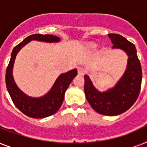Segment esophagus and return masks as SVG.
Instances as JSON below:
<instances>
[{"instance_id":"obj_1","label":"esophagus","mask_w":147,"mask_h":147,"mask_svg":"<svg viewBox=\"0 0 147 147\" xmlns=\"http://www.w3.org/2000/svg\"><path fill=\"white\" fill-rule=\"evenodd\" d=\"M77 69H78V73L79 74V75H81V76H83V75L85 73V69H84L82 66H78Z\"/></svg>"}]
</instances>
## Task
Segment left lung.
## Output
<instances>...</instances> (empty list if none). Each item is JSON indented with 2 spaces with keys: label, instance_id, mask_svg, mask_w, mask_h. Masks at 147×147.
<instances>
[{
  "label": "left lung",
  "instance_id": "8db88e82",
  "mask_svg": "<svg viewBox=\"0 0 147 147\" xmlns=\"http://www.w3.org/2000/svg\"><path fill=\"white\" fill-rule=\"evenodd\" d=\"M113 49H121L128 55L125 72L115 86L100 92L94 88L89 76H85V94L88 101L96 112L115 116L127 111L137 100L140 92L142 69L134 44L116 33H110Z\"/></svg>",
  "mask_w": 147,
  "mask_h": 147
}]
</instances>
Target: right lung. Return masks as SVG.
<instances>
[{
	"mask_svg": "<svg viewBox=\"0 0 147 147\" xmlns=\"http://www.w3.org/2000/svg\"><path fill=\"white\" fill-rule=\"evenodd\" d=\"M31 40H38L47 42H59L60 39L53 35L33 34L16 46L11 53V57L6 71V86L15 106L25 115L33 118H43L53 115L62 105L65 91L77 76V69H72L61 74L49 92L40 98H32L26 95L19 89L13 78V67L15 59L22 47Z\"/></svg>",
	"mask_w": 147,
	"mask_h": 147,
	"instance_id": "obj_1",
	"label": "right lung"
}]
</instances>
